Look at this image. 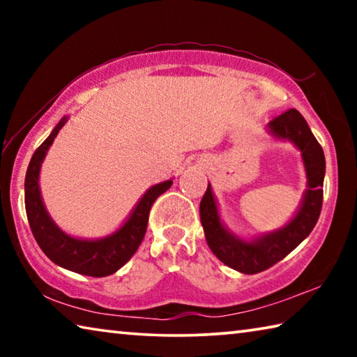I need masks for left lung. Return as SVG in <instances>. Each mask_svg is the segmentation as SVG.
Returning a JSON list of instances; mask_svg holds the SVG:
<instances>
[{"mask_svg": "<svg viewBox=\"0 0 357 357\" xmlns=\"http://www.w3.org/2000/svg\"><path fill=\"white\" fill-rule=\"evenodd\" d=\"M268 130L279 140L294 143L305 167L307 190L293 219L275 231L244 241L223 227L209 184L200 203V219L209 249L223 264L243 274H258L285 258L309 236L321 213L326 159L307 121L298 110L289 108L269 121Z\"/></svg>", "mask_w": 357, "mask_h": 357, "instance_id": "8db88e82", "label": "left lung"}]
</instances>
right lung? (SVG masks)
Masks as SVG:
<instances>
[{
  "mask_svg": "<svg viewBox=\"0 0 357 357\" xmlns=\"http://www.w3.org/2000/svg\"><path fill=\"white\" fill-rule=\"evenodd\" d=\"M66 121H68L66 116L59 121L52 134L47 137V140L34 151L31 160H29L25 178V208L28 222L36 243L53 263L77 274L107 277L123 268L137 252L144 238V233H146L151 206L157 200V197L170 189L173 181L168 179L148 189L140 202L137 203L135 209L132 211L129 219L110 236L102 239H78L69 236L47 213L39 189L40 165L45 159L48 148L52 146Z\"/></svg>",
  "mask_w": 357,
  "mask_h": 357,
  "instance_id": "add662e5",
  "label": "right lung"
}]
</instances>
